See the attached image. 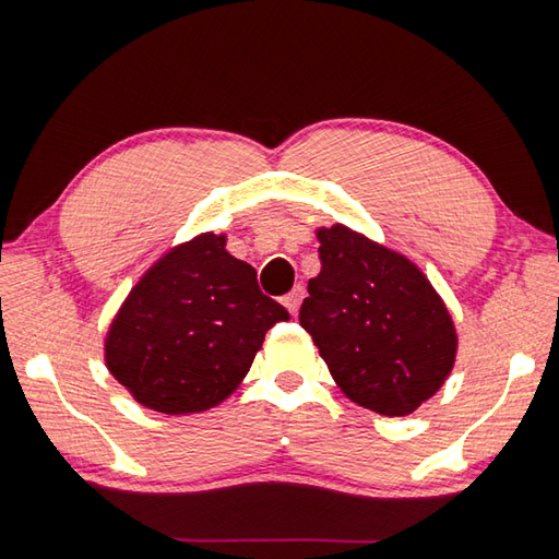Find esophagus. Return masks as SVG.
Here are the masks:
<instances>
[{
    "mask_svg": "<svg viewBox=\"0 0 559 559\" xmlns=\"http://www.w3.org/2000/svg\"><path fill=\"white\" fill-rule=\"evenodd\" d=\"M302 298H305V288H295L293 293H288L286 295V300H283V305H286V310L293 314V317H298V310H300V305H302Z\"/></svg>",
    "mask_w": 559,
    "mask_h": 559,
    "instance_id": "1",
    "label": "esophagus"
}]
</instances>
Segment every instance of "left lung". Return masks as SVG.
Listing matches in <instances>:
<instances>
[{"label": "left lung", "mask_w": 559, "mask_h": 559, "mask_svg": "<svg viewBox=\"0 0 559 559\" xmlns=\"http://www.w3.org/2000/svg\"><path fill=\"white\" fill-rule=\"evenodd\" d=\"M314 235L322 271L307 283L300 326L353 403L411 415L456 362L459 334L442 295L408 257L348 225Z\"/></svg>", "instance_id": "obj_1"}]
</instances>
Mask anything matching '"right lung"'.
<instances>
[{
  "label": "right lung",
  "mask_w": 559,
  "mask_h": 559,
  "mask_svg": "<svg viewBox=\"0 0 559 559\" xmlns=\"http://www.w3.org/2000/svg\"><path fill=\"white\" fill-rule=\"evenodd\" d=\"M225 242V233H199L170 247L112 317L105 367L141 406L165 415L218 406L242 384L266 331L288 319Z\"/></svg>",
  "instance_id": "add662e5"
}]
</instances>
